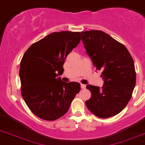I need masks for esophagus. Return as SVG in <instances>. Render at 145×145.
Returning a JSON list of instances; mask_svg holds the SVG:
<instances>
[{
	"label": "esophagus",
	"instance_id": "esophagus-1",
	"mask_svg": "<svg viewBox=\"0 0 145 145\" xmlns=\"http://www.w3.org/2000/svg\"><path fill=\"white\" fill-rule=\"evenodd\" d=\"M81 88L84 89V88H86V85H84V84H81Z\"/></svg>",
	"mask_w": 145,
	"mask_h": 145
}]
</instances>
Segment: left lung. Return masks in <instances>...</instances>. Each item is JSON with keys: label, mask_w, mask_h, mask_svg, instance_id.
Wrapping results in <instances>:
<instances>
[{"label": "left lung", "mask_w": 145, "mask_h": 145, "mask_svg": "<svg viewBox=\"0 0 145 145\" xmlns=\"http://www.w3.org/2000/svg\"><path fill=\"white\" fill-rule=\"evenodd\" d=\"M86 53L104 80L101 88L86 86L91 97L86 101L88 110L98 117L108 118L118 114L132 97L136 84L135 63L127 49L101 30L81 32Z\"/></svg>", "instance_id": "1"}]
</instances>
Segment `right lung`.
Masks as SVG:
<instances>
[{
    "label": "right lung",
    "mask_w": 145,
    "mask_h": 145,
    "mask_svg": "<svg viewBox=\"0 0 145 145\" xmlns=\"http://www.w3.org/2000/svg\"><path fill=\"white\" fill-rule=\"evenodd\" d=\"M81 40L80 32H52L32 44L20 67L21 94L32 113L45 120L64 116L80 91L77 82L66 83L59 77L70 52Z\"/></svg>",
    "instance_id": "1"
}]
</instances>
